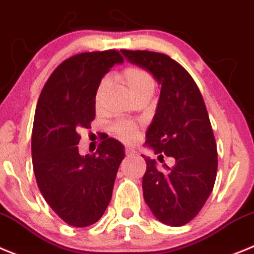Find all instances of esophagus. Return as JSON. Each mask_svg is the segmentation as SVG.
Masks as SVG:
<instances>
[{"mask_svg": "<svg viewBox=\"0 0 254 254\" xmlns=\"http://www.w3.org/2000/svg\"><path fill=\"white\" fill-rule=\"evenodd\" d=\"M125 154H127V158H130V157H134V155H135V152L131 149H127L125 150Z\"/></svg>", "mask_w": 254, "mask_h": 254, "instance_id": "obj_1", "label": "esophagus"}]
</instances>
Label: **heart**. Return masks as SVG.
I'll list each match as a JSON object with an SVG mask.
<instances>
[{"label":"heart","instance_id":"1","mask_svg":"<svg viewBox=\"0 0 254 254\" xmlns=\"http://www.w3.org/2000/svg\"><path fill=\"white\" fill-rule=\"evenodd\" d=\"M119 79L122 81V83H124V86L127 88L132 99H136L139 96H152L155 87V81L152 74L140 67L125 68L120 73ZM107 87H109V82L106 79H102L99 86H97V88H96V109H100L102 106ZM111 129H113L114 134L125 143H132V141H135L136 136H138L136 127L130 122H118L113 125Z\"/></svg>","mask_w":254,"mask_h":254}]
</instances>
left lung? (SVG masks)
<instances>
[{
  "label": "left lung",
  "mask_w": 254,
  "mask_h": 254,
  "mask_svg": "<svg viewBox=\"0 0 254 254\" xmlns=\"http://www.w3.org/2000/svg\"><path fill=\"white\" fill-rule=\"evenodd\" d=\"M154 77L161 95L145 145L159 158L173 157L175 166L157 167L143 155L144 200L161 223L181 227L192 220L214 189L218 171L216 143L204 99L189 72L166 54L120 50Z\"/></svg>",
  "instance_id": "8db88e82"
}]
</instances>
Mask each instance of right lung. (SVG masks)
<instances>
[{
  "label": "right lung",
  "instance_id": "right-lung-1",
  "mask_svg": "<svg viewBox=\"0 0 254 254\" xmlns=\"http://www.w3.org/2000/svg\"><path fill=\"white\" fill-rule=\"evenodd\" d=\"M123 57L116 50L81 53L54 69L36 105L31 155L43 197L63 221L76 228L92 225L113 196L124 145L102 139L96 153L78 152L81 127L95 119V92L102 77Z\"/></svg>",
  "mask_w": 254,
  "mask_h": 254
}]
</instances>
